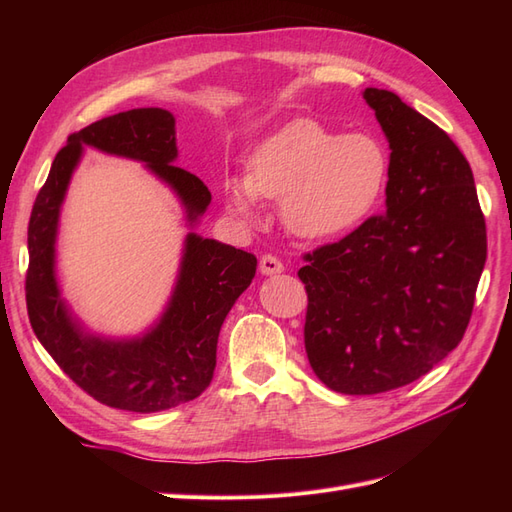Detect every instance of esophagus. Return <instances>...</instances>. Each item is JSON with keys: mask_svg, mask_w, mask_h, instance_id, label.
Listing matches in <instances>:
<instances>
[{"mask_svg": "<svg viewBox=\"0 0 512 512\" xmlns=\"http://www.w3.org/2000/svg\"><path fill=\"white\" fill-rule=\"evenodd\" d=\"M282 271H284V265L277 256L265 254L260 258V273L262 275H275V273H282Z\"/></svg>", "mask_w": 512, "mask_h": 512, "instance_id": "obj_1", "label": "esophagus"}]
</instances>
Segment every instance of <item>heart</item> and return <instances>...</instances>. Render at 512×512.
<instances>
[{
  "mask_svg": "<svg viewBox=\"0 0 512 512\" xmlns=\"http://www.w3.org/2000/svg\"><path fill=\"white\" fill-rule=\"evenodd\" d=\"M389 158L376 136L337 134L314 119H297L262 141L247 160L245 177H226L230 211L250 215L256 198L280 200L292 235L335 237L374 209Z\"/></svg>",
  "mask_w": 512,
  "mask_h": 512,
  "instance_id": "1",
  "label": "heart"
}]
</instances>
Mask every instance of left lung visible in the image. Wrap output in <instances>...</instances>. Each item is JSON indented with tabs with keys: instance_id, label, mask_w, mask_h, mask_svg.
<instances>
[{
	"instance_id": "8db88e82",
	"label": "left lung",
	"mask_w": 512,
	"mask_h": 512,
	"mask_svg": "<svg viewBox=\"0 0 512 512\" xmlns=\"http://www.w3.org/2000/svg\"><path fill=\"white\" fill-rule=\"evenodd\" d=\"M365 102L389 138L386 209L305 254V352L331 391L378 395L425 376L468 329L487 260L472 168L393 91Z\"/></svg>"
}]
</instances>
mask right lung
<instances>
[{"mask_svg": "<svg viewBox=\"0 0 512 512\" xmlns=\"http://www.w3.org/2000/svg\"><path fill=\"white\" fill-rule=\"evenodd\" d=\"M83 147L145 162L181 198L190 224L211 203L207 185L175 166V117L164 108H132L70 134L29 218V322L64 374L100 404L141 414L181 406L209 386L220 329L230 307L254 280L256 256L190 232L175 292L156 327L123 342L85 333L59 297L55 277L59 209Z\"/></svg>", "mask_w": 512, "mask_h": 512, "instance_id": "right-lung-1", "label": "right lung"}]
</instances>
